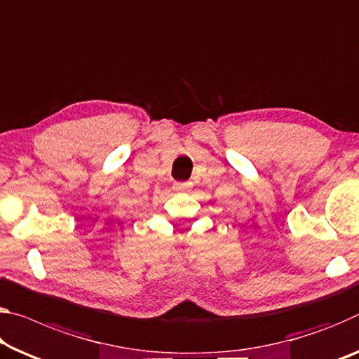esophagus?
<instances>
[{"label":"esophagus","instance_id":"obj_1","mask_svg":"<svg viewBox=\"0 0 359 359\" xmlns=\"http://www.w3.org/2000/svg\"><path fill=\"white\" fill-rule=\"evenodd\" d=\"M174 189H175V190H179V191L189 190V189H190V182H175V184H174Z\"/></svg>","mask_w":359,"mask_h":359}]
</instances>
